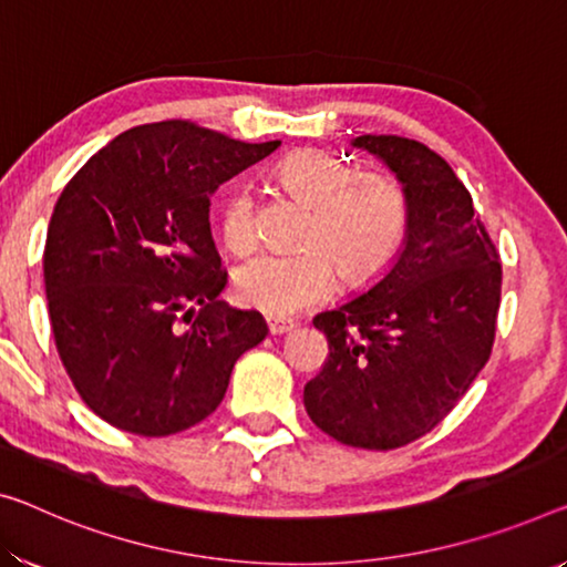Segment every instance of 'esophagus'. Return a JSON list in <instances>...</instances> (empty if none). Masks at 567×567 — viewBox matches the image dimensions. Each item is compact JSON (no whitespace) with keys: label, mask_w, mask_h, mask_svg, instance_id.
Returning a JSON list of instances; mask_svg holds the SVG:
<instances>
[{"label":"esophagus","mask_w":567,"mask_h":567,"mask_svg":"<svg viewBox=\"0 0 567 567\" xmlns=\"http://www.w3.org/2000/svg\"><path fill=\"white\" fill-rule=\"evenodd\" d=\"M293 329V321H284V319H268V334L274 337H281V334H289Z\"/></svg>","instance_id":"34e87169"}]
</instances>
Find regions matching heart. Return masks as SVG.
Returning a JSON list of instances; mask_svg holds the SVG:
<instances>
[{"label": "heart", "mask_w": 567, "mask_h": 567, "mask_svg": "<svg viewBox=\"0 0 567 567\" xmlns=\"http://www.w3.org/2000/svg\"><path fill=\"white\" fill-rule=\"evenodd\" d=\"M286 193L311 205L296 254H260L235 268L233 289L246 307L291 317L347 284H368L393 264L408 233V197L385 172L354 174L337 154L301 150L276 164ZM220 238L235 256L256 246V203L235 185L220 207Z\"/></svg>", "instance_id": "b5f03b06"}]
</instances>
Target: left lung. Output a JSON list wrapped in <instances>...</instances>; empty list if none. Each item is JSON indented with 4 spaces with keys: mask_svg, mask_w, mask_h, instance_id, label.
<instances>
[{
    "mask_svg": "<svg viewBox=\"0 0 567 567\" xmlns=\"http://www.w3.org/2000/svg\"><path fill=\"white\" fill-rule=\"evenodd\" d=\"M395 174L408 233L395 264L357 299L313 317L329 357L303 388L313 423L354 449L388 451L433 431L489 360L502 264L454 169L403 136H357Z\"/></svg>",
    "mask_w": 567,
    "mask_h": 567,
    "instance_id": "8db88e82",
    "label": "left lung"
}]
</instances>
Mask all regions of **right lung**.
<instances>
[{"label": "right lung", "instance_id": "add662e5", "mask_svg": "<svg viewBox=\"0 0 567 567\" xmlns=\"http://www.w3.org/2000/svg\"><path fill=\"white\" fill-rule=\"evenodd\" d=\"M278 144L179 118L134 126L58 197L42 256L50 327L78 395L106 423L169 435L205 421L238 357L266 339L258 311L217 299L228 274L210 195Z\"/></svg>", "mask_w": 567, "mask_h": 567}]
</instances>
